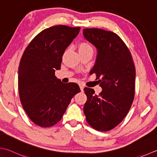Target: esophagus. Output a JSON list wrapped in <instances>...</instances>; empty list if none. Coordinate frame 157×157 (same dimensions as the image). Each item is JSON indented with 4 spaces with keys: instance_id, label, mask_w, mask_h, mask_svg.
Listing matches in <instances>:
<instances>
[{
    "instance_id": "1",
    "label": "esophagus",
    "mask_w": 157,
    "mask_h": 157,
    "mask_svg": "<svg viewBox=\"0 0 157 157\" xmlns=\"http://www.w3.org/2000/svg\"><path fill=\"white\" fill-rule=\"evenodd\" d=\"M79 88H80V90H81L82 91H83V90H84V86H83L82 84H79Z\"/></svg>"
}]
</instances>
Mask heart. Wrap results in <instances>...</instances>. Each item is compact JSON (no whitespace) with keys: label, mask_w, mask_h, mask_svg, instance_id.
<instances>
[{"label":"heart","mask_w":157,"mask_h":157,"mask_svg":"<svg viewBox=\"0 0 157 157\" xmlns=\"http://www.w3.org/2000/svg\"><path fill=\"white\" fill-rule=\"evenodd\" d=\"M91 47L89 45L86 43H82L79 46V50H85V49H88V48H90Z\"/></svg>","instance_id":"obj_1"}]
</instances>
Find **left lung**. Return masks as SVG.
I'll list each match as a JSON object with an SVG mask.
<instances>
[{
	"label": "left lung",
	"mask_w": 157,
	"mask_h": 157,
	"mask_svg": "<svg viewBox=\"0 0 157 157\" xmlns=\"http://www.w3.org/2000/svg\"><path fill=\"white\" fill-rule=\"evenodd\" d=\"M83 36L97 50L95 73L102 91L94 94L85 88L87 96L84 113L88 123L97 131H107L121 123L128 113L135 96L136 69L124 43L113 32L99 29H85Z\"/></svg>",
	"instance_id": "left-lung-1"
}]
</instances>
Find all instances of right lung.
<instances>
[{
    "instance_id": "add662e5",
    "label": "right lung",
    "mask_w": 157,
    "mask_h": 157,
    "mask_svg": "<svg viewBox=\"0 0 157 157\" xmlns=\"http://www.w3.org/2000/svg\"><path fill=\"white\" fill-rule=\"evenodd\" d=\"M80 28L54 26L39 33L24 51L18 68L21 105L30 119L42 127L60 121L73 96L80 92L75 83L63 84L55 76L67 47Z\"/></svg>"
}]
</instances>
